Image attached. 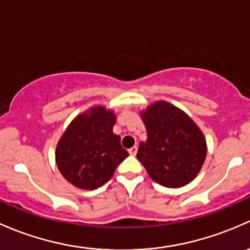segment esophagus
Masks as SVG:
<instances>
[{
  "instance_id": "34e87169",
  "label": "esophagus",
  "mask_w": 250,
  "mask_h": 250,
  "mask_svg": "<svg viewBox=\"0 0 250 250\" xmlns=\"http://www.w3.org/2000/svg\"><path fill=\"white\" fill-rule=\"evenodd\" d=\"M128 153H130V155L135 156L137 154V146H132V148L128 149Z\"/></svg>"
}]
</instances>
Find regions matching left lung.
Segmentation results:
<instances>
[{"instance_id":"obj_1","label":"left lung","mask_w":250,"mask_h":250,"mask_svg":"<svg viewBox=\"0 0 250 250\" xmlns=\"http://www.w3.org/2000/svg\"><path fill=\"white\" fill-rule=\"evenodd\" d=\"M146 141L137 159L153 181L166 188L187 185L201 171L207 143L196 123L178 107L156 101L141 112Z\"/></svg>"}]
</instances>
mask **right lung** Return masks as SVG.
Segmentation results:
<instances>
[{
  "label": "right lung",
  "mask_w": 250,
  "mask_h": 250,
  "mask_svg": "<svg viewBox=\"0 0 250 250\" xmlns=\"http://www.w3.org/2000/svg\"><path fill=\"white\" fill-rule=\"evenodd\" d=\"M117 115L102 104L77 115L59 140L55 161L66 181L83 190L102 187L128 156L113 133Z\"/></svg>",
  "instance_id": "right-lung-1"
}]
</instances>
